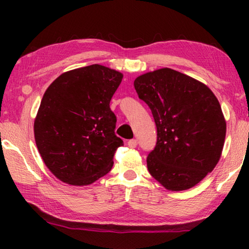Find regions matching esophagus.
<instances>
[{
  "instance_id": "34e87169",
  "label": "esophagus",
  "mask_w": 249,
  "mask_h": 249,
  "mask_svg": "<svg viewBox=\"0 0 249 249\" xmlns=\"http://www.w3.org/2000/svg\"><path fill=\"white\" fill-rule=\"evenodd\" d=\"M127 145H128L129 148H135V147L137 146V141L136 140H130V141H128Z\"/></svg>"
}]
</instances>
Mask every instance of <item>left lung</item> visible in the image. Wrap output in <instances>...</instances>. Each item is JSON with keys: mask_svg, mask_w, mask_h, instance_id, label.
I'll list each match as a JSON object with an SVG mask.
<instances>
[{"mask_svg": "<svg viewBox=\"0 0 249 249\" xmlns=\"http://www.w3.org/2000/svg\"><path fill=\"white\" fill-rule=\"evenodd\" d=\"M148 105L157 142L147 157L149 174L167 190H188L204 179L221 158L226 122L220 102L204 83L170 68L135 79Z\"/></svg>", "mask_w": 249, "mask_h": 249, "instance_id": "obj_1", "label": "left lung"}]
</instances>
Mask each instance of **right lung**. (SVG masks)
Returning a JSON list of instances; mask_svg holds the SVG:
<instances>
[{"mask_svg":"<svg viewBox=\"0 0 249 249\" xmlns=\"http://www.w3.org/2000/svg\"><path fill=\"white\" fill-rule=\"evenodd\" d=\"M122 79L119 71L91 65L60 74L46 90L34 134L45 165L62 182L88 185L112 169L123 141L109 101Z\"/></svg>","mask_w":249,"mask_h":249,"instance_id":"add662e5","label":"right lung"}]
</instances>
